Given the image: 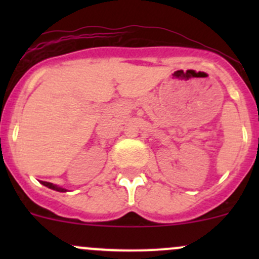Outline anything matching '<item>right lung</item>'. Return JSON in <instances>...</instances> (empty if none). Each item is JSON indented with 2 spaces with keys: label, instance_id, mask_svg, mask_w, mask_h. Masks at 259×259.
Segmentation results:
<instances>
[{
  "label": "right lung",
  "instance_id": "1",
  "mask_svg": "<svg viewBox=\"0 0 259 259\" xmlns=\"http://www.w3.org/2000/svg\"><path fill=\"white\" fill-rule=\"evenodd\" d=\"M41 183H42L45 187H48L52 190H56V192H66V189H64V188H61V187H57V185H54L52 183H49V182H41Z\"/></svg>",
  "mask_w": 259,
  "mask_h": 259
}]
</instances>
